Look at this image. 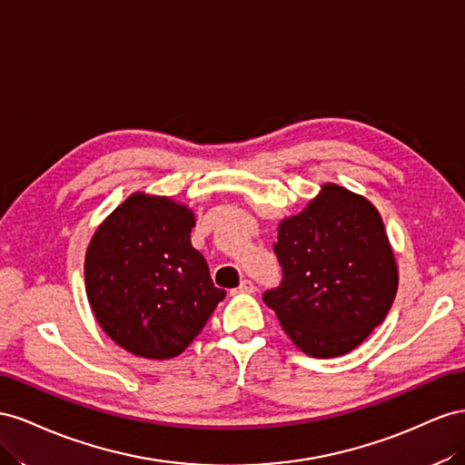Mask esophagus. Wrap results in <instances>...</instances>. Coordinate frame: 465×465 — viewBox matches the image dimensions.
<instances>
[{"mask_svg":"<svg viewBox=\"0 0 465 465\" xmlns=\"http://www.w3.org/2000/svg\"><path fill=\"white\" fill-rule=\"evenodd\" d=\"M253 290H255L253 282L247 281V278H245V281H242L240 286H237V292H253Z\"/></svg>","mask_w":465,"mask_h":465,"instance_id":"34e87169","label":"esophagus"}]
</instances>
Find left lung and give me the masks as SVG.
Wrapping results in <instances>:
<instances>
[{
	"mask_svg": "<svg viewBox=\"0 0 465 465\" xmlns=\"http://www.w3.org/2000/svg\"><path fill=\"white\" fill-rule=\"evenodd\" d=\"M281 288L264 292L284 333L315 358L354 351L386 320L400 272L378 208L337 183L278 223Z\"/></svg>",
	"mask_w": 465,
	"mask_h": 465,
	"instance_id": "left-lung-1",
	"label": "left lung"
}]
</instances>
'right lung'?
<instances>
[{
  "mask_svg": "<svg viewBox=\"0 0 465 465\" xmlns=\"http://www.w3.org/2000/svg\"><path fill=\"white\" fill-rule=\"evenodd\" d=\"M194 212L169 196L132 193L93 233L85 292L97 323L124 351L167 361L201 333L223 300L191 243Z\"/></svg>",
  "mask_w": 465,
  "mask_h": 465,
  "instance_id": "obj_1",
  "label": "right lung"
}]
</instances>
